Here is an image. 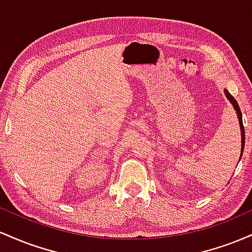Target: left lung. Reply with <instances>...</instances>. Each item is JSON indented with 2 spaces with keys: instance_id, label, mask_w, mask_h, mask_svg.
I'll use <instances>...</instances> for the list:
<instances>
[{
  "instance_id": "8db88e82",
  "label": "left lung",
  "mask_w": 252,
  "mask_h": 252,
  "mask_svg": "<svg viewBox=\"0 0 252 252\" xmlns=\"http://www.w3.org/2000/svg\"><path fill=\"white\" fill-rule=\"evenodd\" d=\"M224 92H225V96H226L227 99L230 100V103L233 105V108H235L236 112H237V117H238V121H239V126H241V132H242V153H241V158H242L243 150H244V144H245V131H244V126H243L242 111H241V109H239V105H238V103H237V100L232 96H231L230 92H228L227 90H224ZM239 160H241V158H239Z\"/></svg>"
}]
</instances>
